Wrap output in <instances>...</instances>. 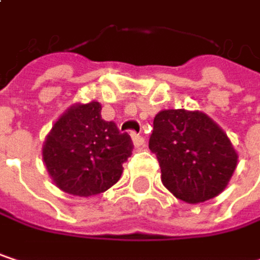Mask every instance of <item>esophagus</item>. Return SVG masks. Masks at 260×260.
Here are the masks:
<instances>
[{
	"mask_svg": "<svg viewBox=\"0 0 260 260\" xmlns=\"http://www.w3.org/2000/svg\"><path fill=\"white\" fill-rule=\"evenodd\" d=\"M131 137H132V143H134V146H135V147H141V146L144 144V138H143L140 134L132 132V134H131Z\"/></svg>",
	"mask_w": 260,
	"mask_h": 260,
	"instance_id": "1",
	"label": "esophagus"
}]
</instances>
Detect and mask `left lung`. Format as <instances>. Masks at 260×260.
Instances as JSON below:
<instances>
[{
	"instance_id": "left-lung-1",
	"label": "left lung",
	"mask_w": 260,
	"mask_h": 260,
	"mask_svg": "<svg viewBox=\"0 0 260 260\" xmlns=\"http://www.w3.org/2000/svg\"><path fill=\"white\" fill-rule=\"evenodd\" d=\"M149 149L158 158L164 186L192 205L218 196L238 162L228 135L200 111H159L153 119Z\"/></svg>"
}]
</instances>
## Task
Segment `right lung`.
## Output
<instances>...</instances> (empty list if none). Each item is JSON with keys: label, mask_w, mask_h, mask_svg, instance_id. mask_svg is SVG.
Returning a JSON list of instances; mask_svg holds the SVG:
<instances>
[{"label": "right lung", "mask_w": 260, "mask_h": 260, "mask_svg": "<svg viewBox=\"0 0 260 260\" xmlns=\"http://www.w3.org/2000/svg\"><path fill=\"white\" fill-rule=\"evenodd\" d=\"M101 104L72 105L52 126L43 144V161L64 192L90 197L120 179L132 153V140L101 116Z\"/></svg>", "instance_id": "add662e5"}]
</instances>
